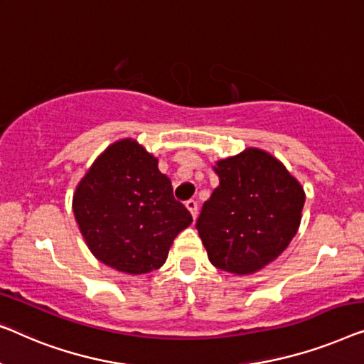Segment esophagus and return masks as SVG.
<instances>
[{"mask_svg":"<svg viewBox=\"0 0 364 364\" xmlns=\"http://www.w3.org/2000/svg\"><path fill=\"white\" fill-rule=\"evenodd\" d=\"M186 208L189 209V213H191L193 218L198 216V201H194V199H188Z\"/></svg>","mask_w":364,"mask_h":364,"instance_id":"1","label":"esophagus"}]
</instances>
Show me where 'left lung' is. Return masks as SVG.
<instances>
[{
    "instance_id": "left-lung-1",
    "label": "left lung",
    "mask_w": 364,
    "mask_h": 364,
    "mask_svg": "<svg viewBox=\"0 0 364 364\" xmlns=\"http://www.w3.org/2000/svg\"><path fill=\"white\" fill-rule=\"evenodd\" d=\"M219 184L196 229L214 267L247 275L272 262L300 226L305 193L269 153L247 148L218 161Z\"/></svg>"
}]
</instances>
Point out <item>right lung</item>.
<instances>
[{
    "label": "right lung",
    "instance_id": "1",
    "mask_svg": "<svg viewBox=\"0 0 364 364\" xmlns=\"http://www.w3.org/2000/svg\"><path fill=\"white\" fill-rule=\"evenodd\" d=\"M73 206L92 254L135 275L160 269L173 240L193 223L156 158L133 140L117 141L97 158Z\"/></svg>",
    "mask_w": 364,
    "mask_h": 364
}]
</instances>
